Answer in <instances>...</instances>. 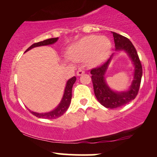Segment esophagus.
<instances>
[{
	"mask_svg": "<svg viewBox=\"0 0 157 157\" xmlns=\"http://www.w3.org/2000/svg\"><path fill=\"white\" fill-rule=\"evenodd\" d=\"M84 73H85V71L81 70H78L77 72V76H81V75H82Z\"/></svg>",
	"mask_w": 157,
	"mask_h": 157,
	"instance_id": "esophagus-1",
	"label": "esophagus"
}]
</instances>
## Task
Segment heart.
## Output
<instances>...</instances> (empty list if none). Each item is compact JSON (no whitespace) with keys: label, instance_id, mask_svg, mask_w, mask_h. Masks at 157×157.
Listing matches in <instances>:
<instances>
[{"label":"heart","instance_id":"obj_1","mask_svg":"<svg viewBox=\"0 0 157 157\" xmlns=\"http://www.w3.org/2000/svg\"><path fill=\"white\" fill-rule=\"evenodd\" d=\"M111 49V43L105 36H87L76 41L69 47L68 54L76 61L85 60L87 66L101 64L107 59ZM67 60H70L66 57Z\"/></svg>","mask_w":157,"mask_h":157}]
</instances>
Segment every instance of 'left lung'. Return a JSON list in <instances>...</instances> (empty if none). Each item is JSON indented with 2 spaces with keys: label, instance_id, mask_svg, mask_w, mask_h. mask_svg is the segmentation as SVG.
<instances>
[{
  "label": "left lung",
  "instance_id": "obj_1",
  "mask_svg": "<svg viewBox=\"0 0 157 157\" xmlns=\"http://www.w3.org/2000/svg\"><path fill=\"white\" fill-rule=\"evenodd\" d=\"M112 33L114 38L116 52H124L133 65V77L131 85L126 90L116 91L109 87L106 82L105 75L115 53L103 65L91 70V78L95 97L102 105L107 108L121 107L134 99L139 92L143 73L137 52L131 41L116 32H112Z\"/></svg>",
  "mask_w": 157,
  "mask_h": 157
}]
</instances>
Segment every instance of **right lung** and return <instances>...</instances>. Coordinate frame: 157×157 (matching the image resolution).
Returning a JSON list of instances; mask_svg holds the SVG:
<instances>
[{"instance_id":"1","label":"right lung","mask_w":157,"mask_h":157,"mask_svg":"<svg viewBox=\"0 0 157 157\" xmlns=\"http://www.w3.org/2000/svg\"><path fill=\"white\" fill-rule=\"evenodd\" d=\"M59 38H52V39H48L46 40H44L42 41H39V42L33 44L31 47H29L27 49L25 52H27L29 50L35 47H41V46H47V45H52L54 44V43H56L58 41ZM24 52V53H25ZM76 77H73L72 78L69 79L67 82L66 83L65 88H64V94L62 96V98L60 101V103L58 104V105L54 108V110H51V111L46 112V113H37V112H33L29 110L33 116L38 117L40 118H45V119H54L59 118V117L62 116L64 113L67 111V110L68 109L69 106L70 105L71 103V99H72V89L73 85L75 84V81H76Z\"/></svg>"}]
</instances>
